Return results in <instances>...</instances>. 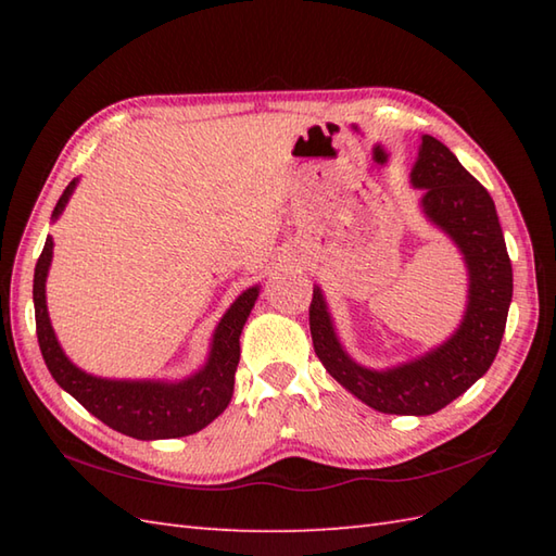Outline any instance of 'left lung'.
I'll return each instance as SVG.
<instances>
[{
	"instance_id": "left-lung-1",
	"label": "left lung",
	"mask_w": 556,
	"mask_h": 556,
	"mask_svg": "<svg viewBox=\"0 0 556 556\" xmlns=\"http://www.w3.org/2000/svg\"><path fill=\"white\" fill-rule=\"evenodd\" d=\"M410 181L425 191V215L452 236L466 255L470 271L468 311L456 334L420 361L375 372L353 363L339 346L320 289L313 291L308 313L317 358L339 384L375 410L430 416L478 382L497 356L514 275L494 200L452 150L432 136H422Z\"/></svg>"
}]
</instances>
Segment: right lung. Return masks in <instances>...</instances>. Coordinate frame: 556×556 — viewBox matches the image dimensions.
I'll use <instances>...</instances> for the list:
<instances>
[{
    "mask_svg": "<svg viewBox=\"0 0 556 556\" xmlns=\"http://www.w3.org/2000/svg\"><path fill=\"white\" fill-rule=\"evenodd\" d=\"M74 186L76 181L66 186L52 217H59V212L64 210ZM50 260L52 239L47 236L33 277L38 344L56 384L66 389L83 408H88L92 416L110 425L112 430L136 437V440H172V437H186L203 430L207 422L215 420L229 406L233 394V372L241 356L239 337L255 305L257 287L243 291L227 315L222 317V323L215 329V339H212L210 361L191 380H184L179 384L114 382L78 370L64 356V351L59 349L45 305V277Z\"/></svg>",
    "mask_w": 556,
    "mask_h": 556,
    "instance_id": "1",
    "label": "right lung"
}]
</instances>
